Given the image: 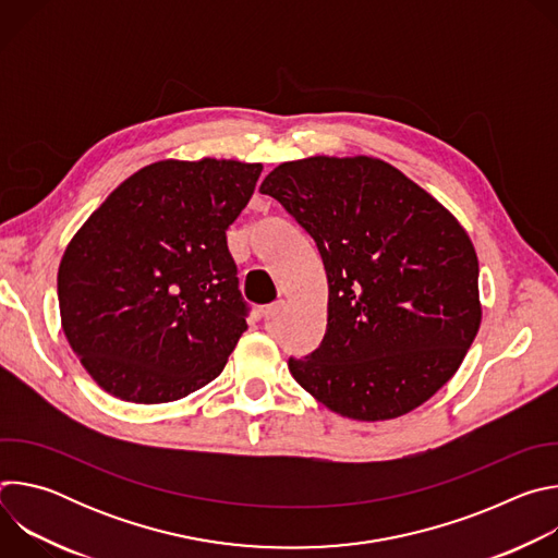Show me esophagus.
<instances>
[{
    "instance_id": "obj_1",
    "label": "esophagus",
    "mask_w": 558,
    "mask_h": 558,
    "mask_svg": "<svg viewBox=\"0 0 558 558\" xmlns=\"http://www.w3.org/2000/svg\"><path fill=\"white\" fill-rule=\"evenodd\" d=\"M282 308H284V302H282V300H276V302L267 304V306H265V311H263V315H265V320H267V323L276 320V317H278L280 313H282Z\"/></svg>"
}]
</instances>
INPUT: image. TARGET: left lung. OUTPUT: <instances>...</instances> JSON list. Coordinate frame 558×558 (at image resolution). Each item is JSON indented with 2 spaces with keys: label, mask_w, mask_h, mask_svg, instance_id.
<instances>
[{
  "label": "left lung",
  "mask_w": 558,
  "mask_h": 558,
  "mask_svg": "<svg viewBox=\"0 0 558 558\" xmlns=\"http://www.w3.org/2000/svg\"><path fill=\"white\" fill-rule=\"evenodd\" d=\"M260 192L313 238L329 280L327 333L289 357L295 381L360 422L430 400L482 323L480 263L454 216L368 156L282 163Z\"/></svg>",
  "instance_id": "1"
}]
</instances>
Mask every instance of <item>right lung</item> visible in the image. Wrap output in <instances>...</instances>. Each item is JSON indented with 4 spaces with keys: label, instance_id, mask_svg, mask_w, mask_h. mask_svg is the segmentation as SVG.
Returning <instances> with one entry per match:
<instances>
[{
    "label": "right lung",
    "instance_id": "obj_1",
    "mask_svg": "<svg viewBox=\"0 0 558 558\" xmlns=\"http://www.w3.org/2000/svg\"><path fill=\"white\" fill-rule=\"evenodd\" d=\"M260 172L216 158L158 161L74 233L57 276L61 325L104 390L163 404L220 375L250 315L225 231Z\"/></svg>",
    "mask_w": 558,
    "mask_h": 558
}]
</instances>
